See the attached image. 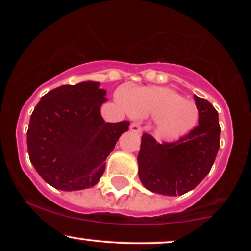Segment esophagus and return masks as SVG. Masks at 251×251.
I'll return each mask as SVG.
<instances>
[{"instance_id":"obj_1","label":"esophagus","mask_w":251,"mask_h":251,"mask_svg":"<svg viewBox=\"0 0 251 251\" xmlns=\"http://www.w3.org/2000/svg\"><path fill=\"white\" fill-rule=\"evenodd\" d=\"M130 130H131L132 132L140 133L142 132V126H140L138 123H131V126H130Z\"/></svg>"}]
</instances>
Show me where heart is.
<instances>
[{"label": "heart", "instance_id": "b5f03b06", "mask_svg": "<svg viewBox=\"0 0 251 251\" xmlns=\"http://www.w3.org/2000/svg\"><path fill=\"white\" fill-rule=\"evenodd\" d=\"M116 101L130 116L154 118L161 138L174 140L186 136L197 126L199 111L194 102L186 100L173 89L146 87L119 91Z\"/></svg>", "mask_w": 251, "mask_h": 251}]
</instances>
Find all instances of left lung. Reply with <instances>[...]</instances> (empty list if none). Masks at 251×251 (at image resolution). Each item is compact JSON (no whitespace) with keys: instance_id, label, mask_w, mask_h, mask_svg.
Here are the masks:
<instances>
[{"instance_id":"obj_1","label":"left lung","mask_w":251,"mask_h":251,"mask_svg":"<svg viewBox=\"0 0 251 251\" xmlns=\"http://www.w3.org/2000/svg\"><path fill=\"white\" fill-rule=\"evenodd\" d=\"M199 125L178 142L156 143L144 133L138 153V176L147 190L161 195H183L201 183L219 150L218 112L207 99L194 95Z\"/></svg>"}]
</instances>
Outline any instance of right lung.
Here are the masks:
<instances>
[{
  "mask_svg": "<svg viewBox=\"0 0 251 251\" xmlns=\"http://www.w3.org/2000/svg\"><path fill=\"white\" fill-rule=\"evenodd\" d=\"M100 83L84 81L61 85L44 95L30 115L27 149L37 174L61 191L95 186L105 160L130 123L105 122L106 98Z\"/></svg>",
  "mask_w": 251,
  "mask_h": 251,
  "instance_id": "right-lung-1",
  "label": "right lung"
}]
</instances>
